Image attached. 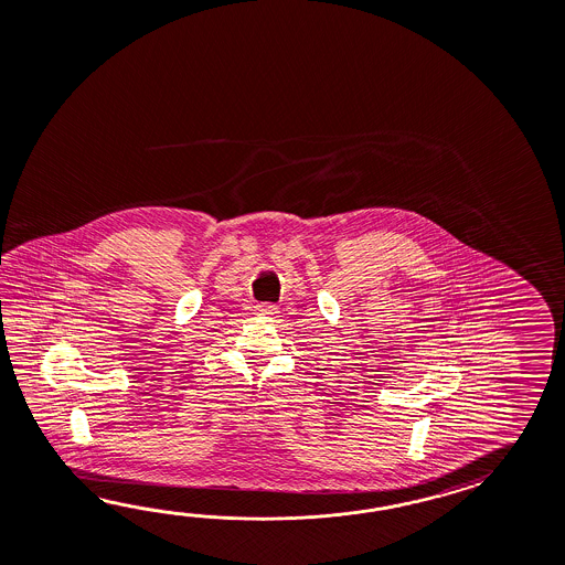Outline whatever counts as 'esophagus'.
Returning <instances> with one entry per match:
<instances>
[{
    "label": "esophagus",
    "instance_id": "34e87169",
    "mask_svg": "<svg viewBox=\"0 0 565 565\" xmlns=\"http://www.w3.org/2000/svg\"><path fill=\"white\" fill-rule=\"evenodd\" d=\"M255 310L263 317H276L277 315V306H274V303H259Z\"/></svg>",
    "mask_w": 565,
    "mask_h": 565
}]
</instances>
